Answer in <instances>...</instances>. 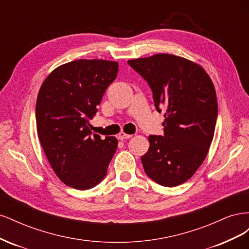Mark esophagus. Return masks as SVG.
Masks as SVG:
<instances>
[{
  "mask_svg": "<svg viewBox=\"0 0 249 249\" xmlns=\"http://www.w3.org/2000/svg\"><path fill=\"white\" fill-rule=\"evenodd\" d=\"M132 136H133V135H131V134H125L124 132H120V133L118 134V138H119L120 140L130 139Z\"/></svg>",
  "mask_w": 249,
  "mask_h": 249,
  "instance_id": "34e87169",
  "label": "esophagus"
}]
</instances>
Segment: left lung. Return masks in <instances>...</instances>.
Masks as SVG:
<instances>
[{
    "label": "left lung",
    "mask_w": 249,
    "mask_h": 249,
    "mask_svg": "<svg viewBox=\"0 0 249 249\" xmlns=\"http://www.w3.org/2000/svg\"><path fill=\"white\" fill-rule=\"evenodd\" d=\"M127 63L147 82L157 111L165 110L164 135L148 137L143 168L159 185L178 186L199 168L214 137L218 105L213 82L200 65L176 55Z\"/></svg>",
    "instance_id": "left-lung-1"
}]
</instances>
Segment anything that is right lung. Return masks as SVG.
<instances>
[{
    "label": "right lung",
    "instance_id": "1",
    "mask_svg": "<svg viewBox=\"0 0 249 249\" xmlns=\"http://www.w3.org/2000/svg\"><path fill=\"white\" fill-rule=\"evenodd\" d=\"M118 63L80 59L60 65L43 81L36 102L40 144L53 170L78 190L100 184L117 148V139L92 134L89 119L111 83Z\"/></svg>",
    "mask_w": 249,
    "mask_h": 249
}]
</instances>
